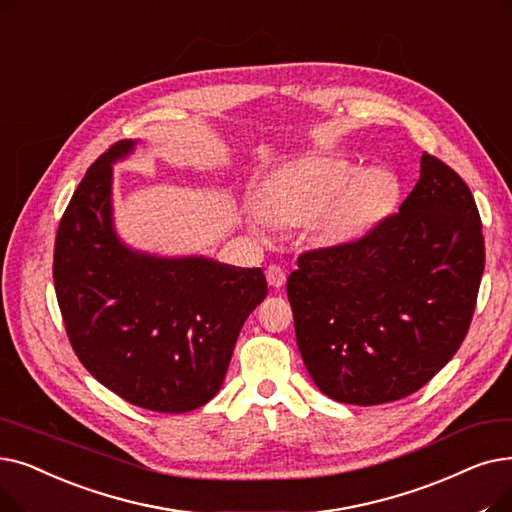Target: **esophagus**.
<instances>
[{
  "label": "esophagus",
  "mask_w": 512,
  "mask_h": 512,
  "mask_svg": "<svg viewBox=\"0 0 512 512\" xmlns=\"http://www.w3.org/2000/svg\"><path fill=\"white\" fill-rule=\"evenodd\" d=\"M265 278L274 286L280 288L286 282V272L280 268V265H268V270H265Z\"/></svg>",
  "instance_id": "1"
}]
</instances>
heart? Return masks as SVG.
Returning <instances> with one entry per match:
<instances>
[{
    "mask_svg": "<svg viewBox=\"0 0 512 512\" xmlns=\"http://www.w3.org/2000/svg\"><path fill=\"white\" fill-rule=\"evenodd\" d=\"M397 184L381 169L360 167L343 159L314 154L282 169L268 186L255 226L316 224L328 244H345L364 236L391 211Z\"/></svg>",
    "mask_w": 512,
    "mask_h": 512,
    "instance_id": "heart-1",
    "label": "heart"
}]
</instances>
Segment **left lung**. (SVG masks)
I'll use <instances>...</instances> for the list:
<instances>
[{
    "instance_id": "left-lung-1",
    "label": "left lung",
    "mask_w": 512,
    "mask_h": 512,
    "mask_svg": "<svg viewBox=\"0 0 512 512\" xmlns=\"http://www.w3.org/2000/svg\"><path fill=\"white\" fill-rule=\"evenodd\" d=\"M286 293L301 358L318 389L376 406L425 387L469 332L485 268L475 198L422 152L397 213L362 238L301 253Z\"/></svg>"
}]
</instances>
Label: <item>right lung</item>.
<instances>
[{"instance_id": "right-lung-1", "label": "right lung", "mask_w": 512, "mask_h": 512, "mask_svg": "<svg viewBox=\"0 0 512 512\" xmlns=\"http://www.w3.org/2000/svg\"><path fill=\"white\" fill-rule=\"evenodd\" d=\"M133 144L110 146L77 186L56 232L54 288L87 372L133 406L180 414L215 397L268 282L261 268L123 247L110 219V163Z\"/></svg>"}]
</instances>
